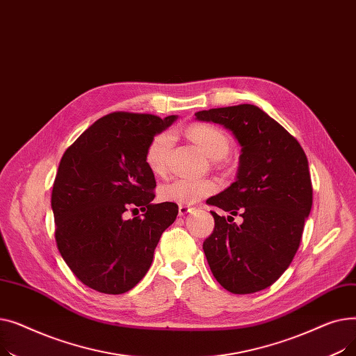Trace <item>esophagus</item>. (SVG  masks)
Wrapping results in <instances>:
<instances>
[{
	"instance_id": "1",
	"label": "esophagus",
	"mask_w": 356,
	"mask_h": 356,
	"mask_svg": "<svg viewBox=\"0 0 356 356\" xmlns=\"http://www.w3.org/2000/svg\"><path fill=\"white\" fill-rule=\"evenodd\" d=\"M192 211L191 207H188V204H179V215L180 216H184L186 213H189Z\"/></svg>"
}]
</instances>
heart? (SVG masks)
Returning a JSON list of instances; mask_svg holds the SVG:
<instances>
[{
    "label": "heart",
    "instance_id": "obj_1",
    "mask_svg": "<svg viewBox=\"0 0 356 356\" xmlns=\"http://www.w3.org/2000/svg\"><path fill=\"white\" fill-rule=\"evenodd\" d=\"M188 136L197 144L202 152L212 160L225 157L231 148L229 137L222 129L208 125L195 124L189 127ZM173 144V136L168 131L154 136L145 149V163L154 175L161 176L165 173L168 154ZM215 192V183L207 179H179L168 183L160 189V199L163 202H172L179 204H191L203 197H208Z\"/></svg>",
    "mask_w": 356,
    "mask_h": 356
}]
</instances>
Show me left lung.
Masks as SVG:
<instances>
[{
	"label": "left lung",
	"mask_w": 356,
	"mask_h": 356,
	"mask_svg": "<svg viewBox=\"0 0 356 356\" xmlns=\"http://www.w3.org/2000/svg\"><path fill=\"white\" fill-rule=\"evenodd\" d=\"M195 115L228 128L242 147L236 180L207 203L245 220L236 226L211 211L215 228L203 242L208 264L216 282L234 294L264 290L289 268L300 245L313 203L307 157L298 141L255 105Z\"/></svg>",
	"instance_id": "1"
}]
</instances>
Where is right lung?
<instances>
[{"label":"right lung","instance_id":"right-lung-1","mask_svg":"<svg viewBox=\"0 0 356 356\" xmlns=\"http://www.w3.org/2000/svg\"><path fill=\"white\" fill-rule=\"evenodd\" d=\"M176 120L112 112L65 152L51 192L54 236L65 263L85 286L122 294L152 266L160 236L175 222L179 207L152 203L156 179L145 149ZM128 210L143 215L127 220Z\"/></svg>","mask_w":356,"mask_h":356}]
</instances>
